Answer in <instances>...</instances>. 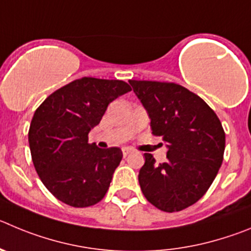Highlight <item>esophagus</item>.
<instances>
[{"mask_svg": "<svg viewBox=\"0 0 251 251\" xmlns=\"http://www.w3.org/2000/svg\"><path fill=\"white\" fill-rule=\"evenodd\" d=\"M122 151H123V155H124V157H127L128 154L132 153L133 149H132V148H128V147H126V148L122 149Z\"/></svg>", "mask_w": 251, "mask_h": 251, "instance_id": "34e87169", "label": "esophagus"}]
</instances>
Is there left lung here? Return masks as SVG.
<instances>
[{"label": "left lung", "mask_w": 251, "mask_h": 251, "mask_svg": "<svg viewBox=\"0 0 251 251\" xmlns=\"http://www.w3.org/2000/svg\"><path fill=\"white\" fill-rule=\"evenodd\" d=\"M151 118V133L167 143V162L146 153L139 185L155 208L180 211L197 203L223 163L225 132L199 96L173 82L129 80Z\"/></svg>", "instance_id": "left-lung-1"}]
</instances>
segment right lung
I'll return each instance as SVG.
<instances>
[{"label": "right lung", "instance_id": "obj_1", "mask_svg": "<svg viewBox=\"0 0 251 251\" xmlns=\"http://www.w3.org/2000/svg\"><path fill=\"white\" fill-rule=\"evenodd\" d=\"M130 91L118 79L82 77L50 94L37 108L28 130L37 174L58 201L75 208L94 205L104 198L122 151L88 142L108 104Z\"/></svg>", "mask_w": 251, "mask_h": 251}]
</instances>
